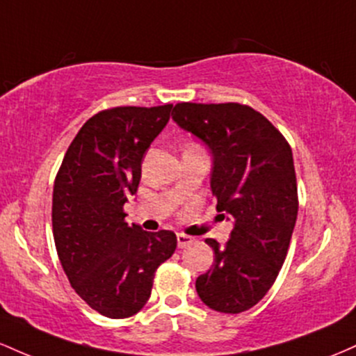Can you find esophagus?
I'll return each instance as SVG.
<instances>
[{"label": "esophagus", "mask_w": 356, "mask_h": 356, "mask_svg": "<svg viewBox=\"0 0 356 356\" xmlns=\"http://www.w3.org/2000/svg\"><path fill=\"white\" fill-rule=\"evenodd\" d=\"M177 241H178V247H179V249H185V247H188V245H191V243L195 242V238L190 237V235L178 234V235H177Z\"/></svg>", "instance_id": "34e87169"}]
</instances>
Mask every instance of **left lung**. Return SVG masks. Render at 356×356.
<instances>
[{
    "instance_id": "1",
    "label": "left lung",
    "mask_w": 356,
    "mask_h": 356,
    "mask_svg": "<svg viewBox=\"0 0 356 356\" xmlns=\"http://www.w3.org/2000/svg\"><path fill=\"white\" fill-rule=\"evenodd\" d=\"M171 115L210 147L211 193L217 210L234 218L225 245L205 241L215 262L195 287L211 309L242 313L273 287L289 249L299 209L293 151L269 119L243 104L179 102Z\"/></svg>"
}]
</instances>
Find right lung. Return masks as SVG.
<instances>
[{"mask_svg": "<svg viewBox=\"0 0 356 356\" xmlns=\"http://www.w3.org/2000/svg\"><path fill=\"white\" fill-rule=\"evenodd\" d=\"M171 107L122 106L92 115L55 177L51 225L60 264L75 293L102 316L141 311L154 273L177 249L173 232L129 227L122 209L138 191L143 156Z\"/></svg>", "mask_w": 356, "mask_h": 356, "instance_id": "right-lung-1", "label": "right lung"}]
</instances>
